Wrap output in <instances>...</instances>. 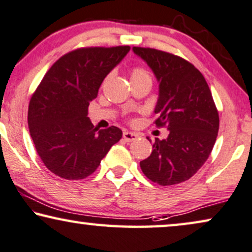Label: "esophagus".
<instances>
[{"mask_svg":"<svg viewBox=\"0 0 252 252\" xmlns=\"http://www.w3.org/2000/svg\"><path fill=\"white\" fill-rule=\"evenodd\" d=\"M137 138H138V134L130 132V131H125V132H123V139L126 141H133L136 140Z\"/></svg>","mask_w":252,"mask_h":252,"instance_id":"obj_1","label":"esophagus"}]
</instances>
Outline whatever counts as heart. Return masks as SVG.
Segmentation results:
<instances>
[{
  "label": "heart",
  "instance_id": "obj_1",
  "mask_svg": "<svg viewBox=\"0 0 252 252\" xmlns=\"http://www.w3.org/2000/svg\"><path fill=\"white\" fill-rule=\"evenodd\" d=\"M131 81H152V77H151V74L148 72L147 69H145L144 67H133L132 69H131Z\"/></svg>",
  "mask_w": 252,
  "mask_h": 252
}]
</instances>
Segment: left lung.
<instances>
[{
  "instance_id": "left-lung-1",
  "label": "left lung",
  "mask_w": 252,
  "mask_h": 252,
  "mask_svg": "<svg viewBox=\"0 0 252 252\" xmlns=\"http://www.w3.org/2000/svg\"><path fill=\"white\" fill-rule=\"evenodd\" d=\"M132 50L157 76L155 125L169 130L166 139L155 138L152 154L140 168L161 186L183 183L204 164L216 143L219 115L211 91L200 70L182 57L151 48Z\"/></svg>"
}]
</instances>
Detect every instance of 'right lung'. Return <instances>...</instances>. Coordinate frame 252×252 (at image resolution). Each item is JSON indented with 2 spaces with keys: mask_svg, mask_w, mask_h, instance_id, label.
I'll return each instance as SVG.
<instances>
[{
  "mask_svg": "<svg viewBox=\"0 0 252 252\" xmlns=\"http://www.w3.org/2000/svg\"><path fill=\"white\" fill-rule=\"evenodd\" d=\"M129 45L80 48L45 73L28 106V127L38 157L56 176L77 180L92 175L113 145L118 126L99 130L88 118L90 101Z\"/></svg>",
  "mask_w": 252,
  "mask_h": 252,
  "instance_id": "add662e5",
  "label": "right lung"
}]
</instances>
